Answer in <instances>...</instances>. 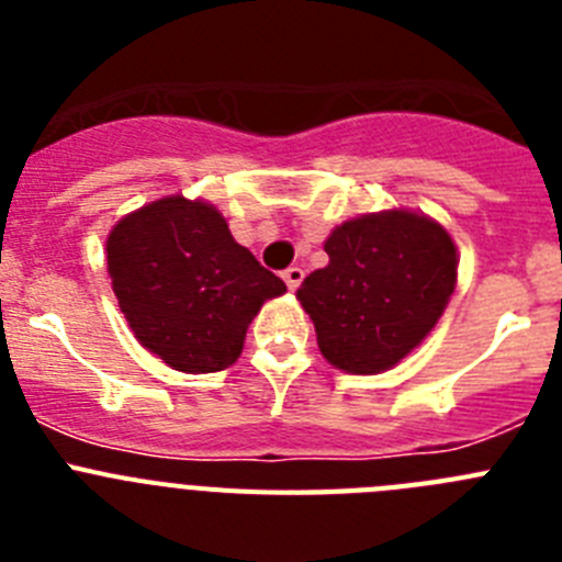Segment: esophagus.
<instances>
[{
  "label": "esophagus",
  "mask_w": 562,
  "mask_h": 562,
  "mask_svg": "<svg viewBox=\"0 0 562 562\" xmlns=\"http://www.w3.org/2000/svg\"><path fill=\"white\" fill-rule=\"evenodd\" d=\"M281 276H284V281L290 290H297V286H301V281H304V270H301V267H286Z\"/></svg>",
  "instance_id": "esophagus-1"
}]
</instances>
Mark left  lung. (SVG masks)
<instances>
[{
	"label": "left lung",
	"mask_w": 562,
	"mask_h": 562,
	"mask_svg": "<svg viewBox=\"0 0 562 562\" xmlns=\"http://www.w3.org/2000/svg\"><path fill=\"white\" fill-rule=\"evenodd\" d=\"M329 265L304 278L326 360L349 374H376L416 349L456 290V245L434 220L411 211L369 213L326 238Z\"/></svg>",
	"instance_id": "obj_1"
}]
</instances>
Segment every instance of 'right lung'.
I'll list each match as a JSON object with an SVG mask.
<instances>
[{"mask_svg":"<svg viewBox=\"0 0 562 562\" xmlns=\"http://www.w3.org/2000/svg\"><path fill=\"white\" fill-rule=\"evenodd\" d=\"M106 267L134 337L186 374L233 366L261 304L286 292L276 272L236 245L216 207L186 196H166L117 222Z\"/></svg>","mask_w":562,"mask_h":562,"instance_id":"right-lung-1","label":"right lung"}]
</instances>
